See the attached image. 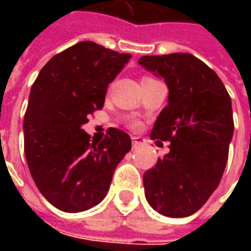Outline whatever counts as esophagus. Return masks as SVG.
I'll use <instances>...</instances> for the list:
<instances>
[{"label": "esophagus", "mask_w": 251, "mask_h": 251, "mask_svg": "<svg viewBox=\"0 0 251 251\" xmlns=\"http://www.w3.org/2000/svg\"><path fill=\"white\" fill-rule=\"evenodd\" d=\"M131 140H132V148H134V150L138 148L140 145H142V142H144V140H142L141 137H137V135H132Z\"/></svg>", "instance_id": "34e87169"}]
</instances>
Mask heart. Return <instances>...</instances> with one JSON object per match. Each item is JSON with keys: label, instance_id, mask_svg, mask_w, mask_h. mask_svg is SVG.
<instances>
[{"label": "heart", "instance_id": "heart-1", "mask_svg": "<svg viewBox=\"0 0 251 251\" xmlns=\"http://www.w3.org/2000/svg\"><path fill=\"white\" fill-rule=\"evenodd\" d=\"M132 126H134V127H137V126H138V123H132Z\"/></svg>", "mask_w": 251, "mask_h": 251}]
</instances>
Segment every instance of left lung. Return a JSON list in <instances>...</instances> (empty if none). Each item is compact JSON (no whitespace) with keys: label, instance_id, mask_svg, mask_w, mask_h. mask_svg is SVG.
<instances>
[{"label":"left lung","instance_id":"8db88e82","mask_svg":"<svg viewBox=\"0 0 251 251\" xmlns=\"http://www.w3.org/2000/svg\"><path fill=\"white\" fill-rule=\"evenodd\" d=\"M138 63L168 83V106L151 138L169 141L155 168L144 173L145 197L165 217L197 212L218 187L233 135L232 101L214 70L193 54L144 55Z\"/></svg>","mask_w":251,"mask_h":251}]
</instances>
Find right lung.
<instances>
[{"instance_id":"obj_1","label":"right lung","mask_w":251,"mask_h":251,"mask_svg":"<svg viewBox=\"0 0 251 251\" xmlns=\"http://www.w3.org/2000/svg\"><path fill=\"white\" fill-rule=\"evenodd\" d=\"M93 42L68 47L42 68L24 119L25 156L43 197L64 212H81L106 197L114 169L131 150L130 135L109 128L101 142L82 130L100 110L109 83L128 63Z\"/></svg>"}]
</instances>
